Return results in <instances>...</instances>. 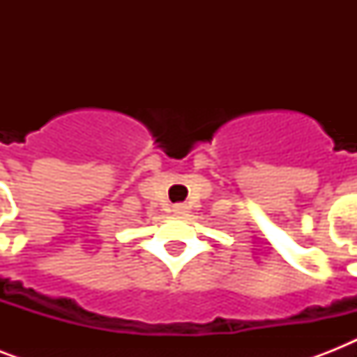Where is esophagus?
I'll list each match as a JSON object with an SVG mask.
<instances>
[{
    "label": "esophagus",
    "instance_id": "1",
    "mask_svg": "<svg viewBox=\"0 0 357 357\" xmlns=\"http://www.w3.org/2000/svg\"><path fill=\"white\" fill-rule=\"evenodd\" d=\"M187 209H189L187 204H178V206H174V213H176V215H185Z\"/></svg>",
    "mask_w": 357,
    "mask_h": 357
}]
</instances>
